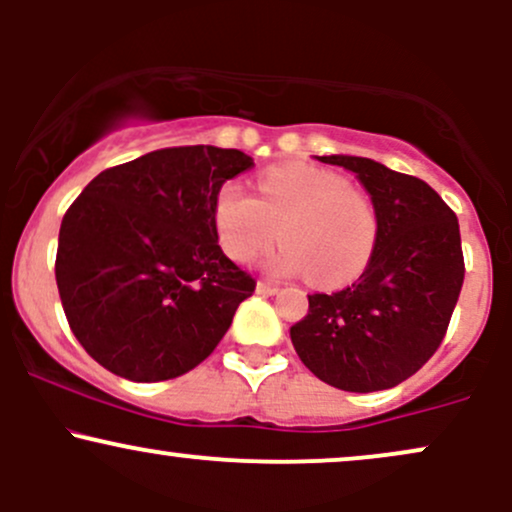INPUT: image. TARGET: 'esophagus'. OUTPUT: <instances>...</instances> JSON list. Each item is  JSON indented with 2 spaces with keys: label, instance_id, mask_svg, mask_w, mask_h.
I'll return each instance as SVG.
<instances>
[{
  "label": "esophagus",
  "instance_id": "obj_1",
  "mask_svg": "<svg viewBox=\"0 0 512 512\" xmlns=\"http://www.w3.org/2000/svg\"><path fill=\"white\" fill-rule=\"evenodd\" d=\"M276 291H279V286L276 284H269V281H257V293H262V296H274Z\"/></svg>",
  "mask_w": 512,
  "mask_h": 512
}]
</instances>
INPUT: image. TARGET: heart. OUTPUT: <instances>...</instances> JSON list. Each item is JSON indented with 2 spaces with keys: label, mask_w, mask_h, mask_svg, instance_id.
<instances>
[{
  "label": "heart",
  "mask_w": 512,
  "mask_h": 512,
  "mask_svg": "<svg viewBox=\"0 0 512 512\" xmlns=\"http://www.w3.org/2000/svg\"><path fill=\"white\" fill-rule=\"evenodd\" d=\"M260 197L226 182L214 199V226L233 262H252L281 238L279 274H305L315 286H342L368 267L378 243V209L344 175L284 163L264 170Z\"/></svg>",
  "instance_id": "obj_1"
}]
</instances>
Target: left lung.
<instances>
[{"mask_svg": "<svg viewBox=\"0 0 512 512\" xmlns=\"http://www.w3.org/2000/svg\"><path fill=\"white\" fill-rule=\"evenodd\" d=\"M342 166L378 209L366 272L337 293L308 296L291 327L296 354L322 383L375 392L411 378L436 354L464 281L460 223L424 180L361 156H317Z\"/></svg>", "mask_w": 512, "mask_h": 512, "instance_id": "obj_1", "label": "left lung"}]
</instances>
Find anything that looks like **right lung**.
Returning <instances> with one entry per match:
<instances>
[{
	"label": "right lung",
	"mask_w": 512,
	"mask_h": 512,
	"mask_svg": "<svg viewBox=\"0 0 512 512\" xmlns=\"http://www.w3.org/2000/svg\"><path fill=\"white\" fill-rule=\"evenodd\" d=\"M255 166L238 149L173 146L98 173L64 214L55 276L74 337L134 383L207 358L257 281L223 255L214 199Z\"/></svg>",
	"instance_id": "right-lung-1"
}]
</instances>
